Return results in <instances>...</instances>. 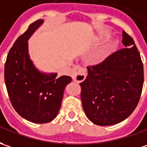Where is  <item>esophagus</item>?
I'll return each mask as SVG.
<instances>
[{"mask_svg": "<svg viewBox=\"0 0 147 147\" xmlns=\"http://www.w3.org/2000/svg\"><path fill=\"white\" fill-rule=\"evenodd\" d=\"M86 71L80 65H76L72 70V78L75 82H83L86 79Z\"/></svg>", "mask_w": 147, "mask_h": 147, "instance_id": "esophagus-1", "label": "esophagus"}]
</instances>
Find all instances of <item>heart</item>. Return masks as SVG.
I'll return each mask as SVG.
<instances>
[{"label": "heart", "instance_id": "heart-1", "mask_svg": "<svg viewBox=\"0 0 147 147\" xmlns=\"http://www.w3.org/2000/svg\"><path fill=\"white\" fill-rule=\"evenodd\" d=\"M109 35L108 32H102L100 34L101 37H106ZM118 42L115 40H110L106 42V44L103 45L102 48L98 49L96 53L94 54V59L97 61H101L104 60L106 57L110 55L111 53L114 51V49L117 47Z\"/></svg>", "mask_w": 147, "mask_h": 147}]
</instances>
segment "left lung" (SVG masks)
<instances>
[{"label":"left lung","instance_id":"8db88e82","mask_svg":"<svg viewBox=\"0 0 147 147\" xmlns=\"http://www.w3.org/2000/svg\"><path fill=\"white\" fill-rule=\"evenodd\" d=\"M122 43L125 48L111 53L101 63L87 66L88 76L80 83L84 112L98 126L125 120L141 97L144 74L140 53L125 31Z\"/></svg>","mask_w":147,"mask_h":147}]
</instances>
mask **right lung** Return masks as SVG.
I'll use <instances>...</instances> for the list:
<instances>
[{"label": "right lung", "mask_w": 147, "mask_h": 147, "mask_svg": "<svg viewBox=\"0 0 147 147\" xmlns=\"http://www.w3.org/2000/svg\"><path fill=\"white\" fill-rule=\"evenodd\" d=\"M43 23L37 20L14 42L5 64V82L9 98L19 115L34 123H47L56 118L64 90L72 78H57L36 69L28 52V40Z\"/></svg>", "instance_id": "obj_1"}]
</instances>
